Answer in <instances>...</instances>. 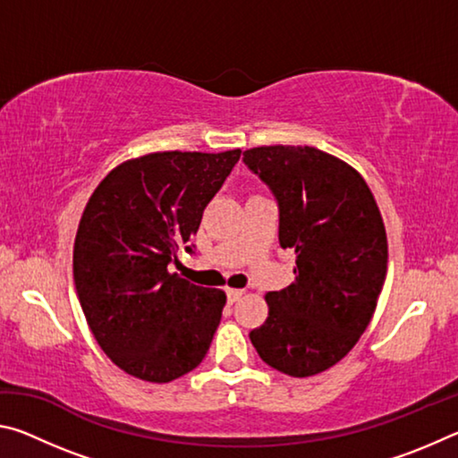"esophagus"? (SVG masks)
Here are the masks:
<instances>
[{"label":"esophagus","instance_id":"34e87169","mask_svg":"<svg viewBox=\"0 0 458 458\" xmlns=\"http://www.w3.org/2000/svg\"><path fill=\"white\" fill-rule=\"evenodd\" d=\"M226 297H228V303H236V301L244 297V291L242 289H228Z\"/></svg>","mask_w":458,"mask_h":458}]
</instances>
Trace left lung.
<instances>
[{
  "mask_svg": "<svg viewBox=\"0 0 458 458\" xmlns=\"http://www.w3.org/2000/svg\"><path fill=\"white\" fill-rule=\"evenodd\" d=\"M278 201V242L293 248L294 281L267 293L268 317L250 331L260 360L293 377L335 366L376 311L387 270L382 214L363 177L301 145L244 151Z\"/></svg>",
  "mask_w": 458,
  "mask_h": 458,
  "instance_id": "8db88e82",
  "label": "left lung"
}]
</instances>
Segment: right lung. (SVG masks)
<instances>
[{
	"instance_id": "right-lung-1",
	"label": "right lung",
	"mask_w": 458,
	"mask_h": 458,
	"mask_svg": "<svg viewBox=\"0 0 458 458\" xmlns=\"http://www.w3.org/2000/svg\"><path fill=\"white\" fill-rule=\"evenodd\" d=\"M240 153L157 151L123 161L84 208L76 293L100 350L129 376L167 384L210 350L226 293L191 284L167 265L198 232Z\"/></svg>"
}]
</instances>
